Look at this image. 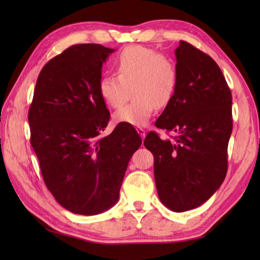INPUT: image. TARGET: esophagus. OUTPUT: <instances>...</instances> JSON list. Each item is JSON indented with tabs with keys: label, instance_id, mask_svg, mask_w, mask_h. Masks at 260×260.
Returning <instances> with one entry per match:
<instances>
[{
	"label": "esophagus",
	"instance_id": "34e87169",
	"mask_svg": "<svg viewBox=\"0 0 260 260\" xmlns=\"http://www.w3.org/2000/svg\"><path fill=\"white\" fill-rule=\"evenodd\" d=\"M136 131H137V133L141 135L142 139H145V134L146 133H145V129L144 128H142V127H137Z\"/></svg>",
	"mask_w": 260,
	"mask_h": 260
}]
</instances>
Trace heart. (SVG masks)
<instances>
[{"instance_id": "1", "label": "heart", "mask_w": 260, "mask_h": 260, "mask_svg": "<svg viewBox=\"0 0 260 260\" xmlns=\"http://www.w3.org/2000/svg\"><path fill=\"white\" fill-rule=\"evenodd\" d=\"M117 76L105 75L99 81V93L107 105L119 108L127 102L131 89L135 98L115 113V120L144 126L155 108H164L172 101L179 82L174 60L152 48L129 46L115 59Z\"/></svg>"}]
</instances>
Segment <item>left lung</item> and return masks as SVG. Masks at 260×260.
<instances>
[{"label": "left lung", "mask_w": 260, "mask_h": 260, "mask_svg": "<svg viewBox=\"0 0 260 260\" xmlns=\"http://www.w3.org/2000/svg\"><path fill=\"white\" fill-rule=\"evenodd\" d=\"M175 56L178 87L155 126L176 136L163 141L150 132L144 146L154 155L159 200L183 212L211 198L227 174L233 96L221 69L207 53L181 40Z\"/></svg>", "instance_id": "obj_1"}]
</instances>
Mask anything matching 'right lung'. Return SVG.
Here are the masks:
<instances>
[{
    "mask_svg": "<svg viewBox=\"0 0 260 260\" xmlns=\"http://www.w3.org/2000/svg\"><path fill=\"white\" fill-rule=\"evenodd\" d=\"M114 51L84 43L49 60L27 116L43 181L58 203L77 214L102 213L117 202L127 165L142 144L129 124L101 137L110 114L99 81Z\"/></svg>",
    "mask_w": 260,
    "mask_h": 260,
    "instance_id": "1",
    "label": "right lung"
}]
</instances>
